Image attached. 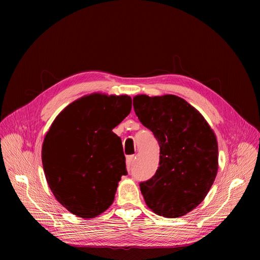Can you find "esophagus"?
I'll return each instance as SVG.
<instances>
[{
    "label": "esophagus",
    "instance_id": "1",
    "mask_svg": "<svg viewBox=\"0 0 260 260\" xmlns=\"http://www.w3.org/2000/svg\"><path fill=\"white\" fill-rule=\"evenodd\" d=\"M135 158H136V156H134V155H129V156L126 157V167H127V171L131 170V167H132V165H133Z\"/></svg>",
    "mask_w": 260,
    "mask_h": 260
}]
</instances>
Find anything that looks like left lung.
Segmentation results:
<instances>
[{"label":"left lung","mask_w":260,"mask_h":260,"mask_svg":"<svg viewBox=\"0 0 260 260\" xmlns=\"http://www.w3.org/2000/svg\"><path fill=\"white\" fill-rule=\"evenodd\" d=\"M133 101L136 115L153 133L160 148L155 175L140 183L145 203L166 218L186 215L205 200L216 178V135L182 98L138 94Z\"/></svg>","instance_id":"obj_1"}]
</instances>
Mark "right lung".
<instances>
[{
  "instance_id": "1",
  "label": "right lung",
  "mask_w": 260,
  "mask_h": 260,
  "mask_svg": "<svg viewBox=\"0 0 260 260\" xmlns=\"http://www.w3.org/2000/svg\"><path fill=\"white\" fill-rule=\"evenodd\" d=\"M132 98L93 92L68 105L42 145V164L54 198L69 212L93 218L112 205L126 175L121 139L112 132L131 112Z\"/></svg>"
}]
</instances>
